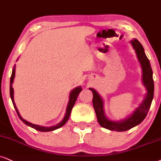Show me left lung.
I'll return each instance as SVG.
<instances>
[{
  "label": "left lung",
  "instance_id": "1",
  "mask_svg": "<svg viewBox=\"0 0 161 161\" xmlns=\"http://www.w3.org/2000/svg\"><path fill=\"white\" fill-rule=\"evenodd\" d=\"M130 42H131L134 48L135 49L136 56L141 64L142 70V82L147 89V94H146V98L142 104H140V106L134 111V114L128 119L121 121V122L110 121L107 119L104 115V108H103L104 104H103L102 99L101 98L100 96L97 93L96 90L91 88L90 89L93 94V108L96 111L98 123L103 128L111 130H116V131H125V130L134 128L140 123H141L147 116L154 96V80L153 77H152L153 72H152L149 60L145 53L143 47L137 39H134Z\"/></svg>",
  "mask_w": 161,
  "mask_h": 161
}]
</instances>
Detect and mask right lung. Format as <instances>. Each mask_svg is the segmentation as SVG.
Segmentation results:
<instances>
[{
	"label": "right lung",
	"mask_w": 161,
	"mask_h": 161,
	"mask_svg": "<svg viewBox=\"0 0 161 161\" xmlns=\"http://www.w3.org/2000/svg\"><path fill=\"white\" fill-rule=\"evenodd\" d=\"M15 66L14 67L13 69V72H12V75H11V77H10V87H9V93H10V97H11V99H12V102H13V106H14V108H15V110H16L17 114L20 118V119L22 121V122L25 123V124L31 127V128H34V129H36V130H39V131H42V132H47V131H51V130H56V129L61 128V127L64 125L65 124V123H66V122L68 121V119H69V116H70L71 110H72L73 107H74V105L75 104V102H76L79 93H80L81 91H82V89H81V87L80 86V87H77V88H75V90H73L71 92L70 96H69V104H68V106H67V109H66V113H65V117H64V119H63L62 122H61L60 123H59V124L57 125L53 126V127H43V126H40V125H34V124H32V123H31V122H28L27 121H26V120L24 119H22V117L20 116L19 110H18L16 106H15V102H14L13 88V86H12V84H13V83L14 77H15Z\"/></svg>",
	"instance_id": "obj_1"
}]
</instances>
